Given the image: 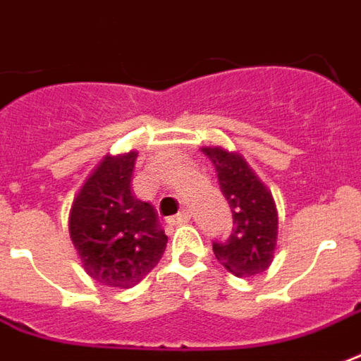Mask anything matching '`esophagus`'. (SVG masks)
<instances>
[{
    "label": "esophagus",
    "mask_w": 361,
    "mask_h": 361,
    "mask_svg": "<svg viewBox=\"0 0 361 361\" xmlns=\"http://www.w3.org/2000/svg\"><path fill=\"white\" fill-rule=\"evenodd\" d=\"M190 221V212L188 209H183V212H178L175 217H171L169 223L171 225H186Z\"/></svg>",
    "instance_id": "34e87169"
}]
</instances>
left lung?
Masks as SVG:
<instances>
[{
    "mask_svg": "<svg viewBox=\"0 0 361 361\" xmlns=\"http://www.w3.org/2000/svg\"><path fill=\"white\" fill-rule=\"evenodd\" d=\"M217 171L221 192L233 212V233L213 242V254L236 277L267 271L277 246L279 217L267 190L246 159L223 148H204Z\"/></svg>",
    "mask_w": 361,
    "mask_h": 361,
    "instance_id": "1",
    "label": "left lung"
}]
</instances>
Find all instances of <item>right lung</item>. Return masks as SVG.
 Wrapping results in <instances>:
<instances>
[{
  "instance_id": "obj_1",
  "label": "right lung",
  "mask_w": 361,
  "mask_h": 361,
  "mask_svg": "<svg viewBox=\"0 0 361 361\" xmlns=\"http://www.w3.org/2000/svg\"><path fill=\"white\" fill-rule=\"evenodd\" d=\"M136 157V152L105 155L76 194L69 215L71 240L84 271L119 288L138 285L167 246L154 206L134 196Z\"/></svg>"
}]
</instances>
